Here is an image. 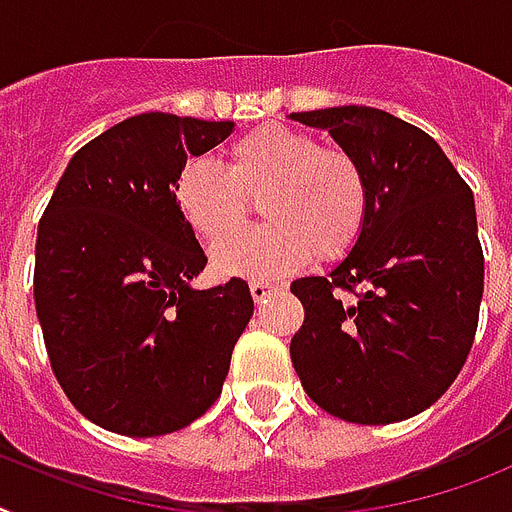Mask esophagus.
Here are the masks:
<instances>
[{"mask_svg":"<svg viewBox=\"0 0 512 512\" xmlns=\"http://www.w3.org/2000/svg\"><path fill=\"white\" fill-rule=\"evenodd\" d=\"M248 287H251V295L256 303L266 301V295L272 293V285H269V282H251Z\"/></svg>","mask_w":512,"mask_h":512,"instance_id":"obj_1","label":"esophagus"}]
</instances>
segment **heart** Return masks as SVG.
I'll return each mask as SVG.
<instances>
[{
    "label": "heart",
    "mask_w": 512,
    "mask_h": 512,
    "mask_svg": "<svg viewBox=\"0 0 512 512\" xmlns=\"http://www.w3.org/2000/svg\"><path fill=\"white\" fill-rule=\"evenodd\" d=\"M172 196L185 225L206 243L238 232L251 201H259L266 225L227 240L211 256L219 277L253 282L295 272L308 256L342 259L369 217V180L356 156L282 122L232 141L225 170L209 159L185 164Z\"/></svg>",
    "instance_id": "obj_1"
}]
</instances>
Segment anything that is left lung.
Instances as JSON below:
<instances>
[{"label":"left lung","mask_w":512,"mask_h":512,"mask_svg":"<svg viewBox=\"0 0 512 512\" xmlns=\"http://www.w3.org/2000/svg\"><path fill=\"white\" fill-rule=\"evenodd\" d=\"M290 120L329 130L369 180L356 246L324 277L290 285L306 311L293 366L308 398L342 421H405L445 395L474 345L484 293L474 193L432 135L390 112L350 104Z\"/></svg>","instance_id":"left-lung-1"}]
</instances>
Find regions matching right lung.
<instances>
[{"mask_svg":"<svg viewBox=\"0 0 512 512\" xmlns=\"http://www.w3.org/2000/svg\"><path fill=\"white\" fill-rule=\"evenodd\" d=\"M235 122L143 112L86 143L38 222L33 298L52 371L88 421L162 437L204 416L253 316L243 280L193 290L206 253L175 206L190 156Z\"/></svg>","mask_w":512,"mask_h":512,"instance_id":"obj_1","label":"right lung"}]
</instances>
